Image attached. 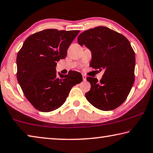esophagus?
I'll return each mask as SVG.
<instances>
[{
    "mask_svg": "<svg viewBox=\"0 0 153 153\" xmlns=\"http://www.w3.org/2000/svg\"><path fill=\"white\" fill-rule=\"evenodd\" d=\"M82 77H83V80H84H84L86 79V76H85L84 74H82Z\"/></svg>",
    "mask_w": 153,
    "mask_h": 153,
    "instance_id": "esophagus-1",
    "label": "esophagus"
}]
</instances>
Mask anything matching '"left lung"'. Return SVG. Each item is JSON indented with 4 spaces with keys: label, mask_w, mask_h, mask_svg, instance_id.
<instances>
[{
    "label": "left lung",
    "mask_w": 153,
    "mask_h": 153,
    "mask_svg": "<svg viewBox=\"0 0 153 153\" xmlns=\"http://www.w3.org/2000/svg\"><path fill=\"white\" fill-rule=\"evenodd\" d=\"M80 46L92 52L90 65L105 69L102 78L88 77L91 88L86 93L90 104L102 111H111L126 100L134 82L135 53L129 40L121 33L107 27L98 26L80 33Z\"/></svg>",
    "instance_id": "1"
}]
</instances>
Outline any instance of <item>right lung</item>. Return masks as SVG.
I'll list each match as a JSON object with an SVG mask.
<instances>
[{
  "instance_id": "add662e5",
  "label": "right lung",
  "mask_w": 153,
  "mask_h": 153,
  "mask_svg": "<svg viewBox=\"0 0 153 153\" xmlns=\"http://www.w3.org/2000/svg\"><path fill=\"white\" fill-rule=\"evenodd\" d=\"M79 30L46 29L25 40L17 56V77L25 97L36 109L50 112L64 104L71 88L82 81L77 71L56 74V62L66 57L67 49Z\"/></svg>"
}]
</instances>
